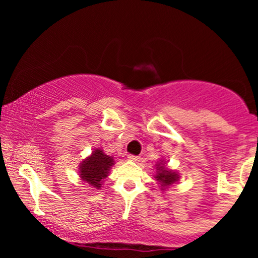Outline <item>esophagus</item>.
<instances>
[{
    "instance_id": "34e87169",
    "label": "esophagus",
    "mask_w": 258,
    "mask_h": 258,
    "mask_svg": "<svg viewBox=\"0 0 258 258\" xmlns=\"http://www.w3.org/2000/svg\"><path fill=\"white\" fill-rule=\"evenodd\" d=\"M139 159H141V158H139L138 155H132V154H131V155H128L130 161H139Z\"/></svg>"
}]
</instances>
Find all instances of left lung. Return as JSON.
Returning <instances> with one entry per match:
<instances>
[{"instance_id":"left-lung-1","label":"left lung","mask_w":258,"mask_h":258,"mask_svg":"<svg viewBox=\"0 0 258 258\" xmlns=\"http://www.w3.org/2000/svg\"><path fill=\"white\" fill-rule=\"evenodd\" d=\"M156 176L155 178L156 180H159L160 184H161V189L166 188V186L173 184L176 180H178V174L173 171L168 170L164 166V165L158 164L156 165Z\"/></svg>"}]
</instances>
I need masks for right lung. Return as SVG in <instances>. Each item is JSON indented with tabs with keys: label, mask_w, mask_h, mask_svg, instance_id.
Wrapping results in <instances>:
<instances>
[{
	"label": "right lung",
	"mask_w": 258,
	"mask_h": 258,
	"mask_svg": "<svg viewBox=\"0 0 258 258\" xmlns=\"http://www.w3.org/2000/svg\"><path fill=\"white\" fill-rule=\"evenodd\" d=\"M114 165V159L105 155L103 150L96 149L91 156L80 165V177L93 188L99 189L100 183L108 176L109 170Z\"/></svg>",
	"instance_id": "right-lung-1"
}]
</instances>
